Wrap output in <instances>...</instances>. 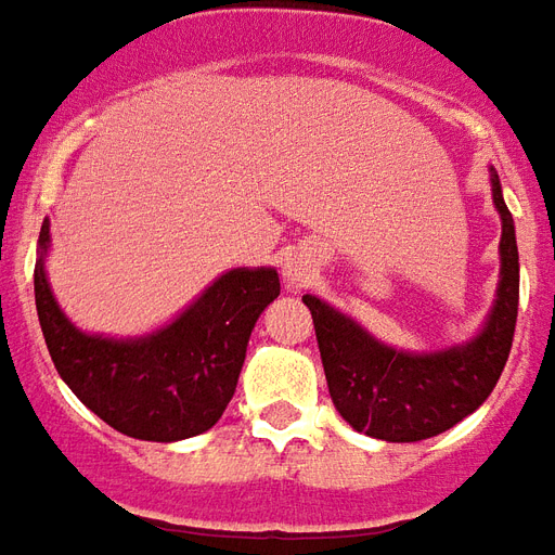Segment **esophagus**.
Listing matches in <instances>:
<instances>
[{
    "instance_id": "34e87169",
    "label": "esophagus",
    "mask_w": 555,
    "mask_h": 555,
    "mask_svg": "<svg viewBox=\"0 0 555 555\" xmlns=\"http://www.w3.org/2000/svg\"><path fill=\"white\" fill-rule=\"evenodd\" d=\"M313 278V269H310V262L307 260H289L283 266V283H286V289H301L307 286Z\"/></svg>"
}]
</instances>
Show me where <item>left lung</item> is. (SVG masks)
Returning <instances> with one entry per match:
<instances>
[{
  "mask_svg": "<svg viewBox=\"0 0 555 555\" xmlns=\"http://www.w3.org/2000/svg\"><path fill=\"white\" fill-rule=\"evenodd\" d=\"M493 206L500 212V283L482 327L464 343L438 351L387 346L370 331L327 305L305 295L317 327L327 390L339 416L354 431L387 443L435 438L491 396L512 351L520 298L515 218L503 201V185L491 168Z\"/></svg>",
  "mask_w": 555,
  "mask_h": 555,
  "instance_id": "obj_1",
  "label": "left lung"
}]
</instances>
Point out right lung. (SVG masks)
Segmentation results:
<instances>
[{"label":"right lung","mask_w":555,"mask_h":555,"mask_svg":"<svg viewBox=\"0 0 555 555\" xmlns=\"http://www.w3.org/2000/svg\"><path fill=\"white\" fill-rule=\"evenodd\" d=\"M50 218L35 262V305L47 349L76 399L120 435L156 443L204 435L236 393L250 331L281 295L278 269H230L192 305L141 337H106L73 325L47 274Z\"/></svg>","instance_id":"right-lung-1"}]
</instances>
